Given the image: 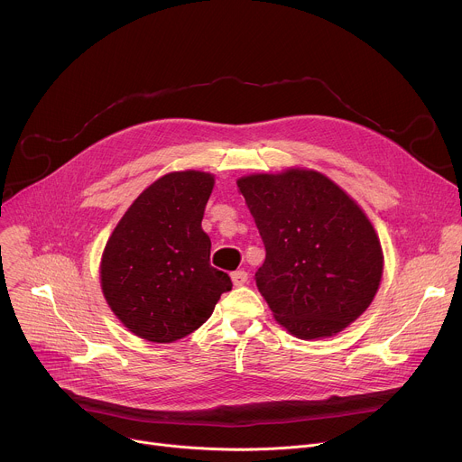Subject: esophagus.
<instances>
[{
  "label": "esophagus",
  "instance_id": "34e87169",
  "mask_svg": "<svg viewBox=\"0 0 462 462\" xmlns=\"http://www.w3.org/2000/svg\"><path fill=\"white\" fill-rule=\"evenodd\" d=\"M246 282H248V274H246L245 271H236V273H232V283H234L236 287H243Z\"/></svg>",
  "mask_w": 462,
  "mask_h": 462
}]
</instances>
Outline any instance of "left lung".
<instances>
[{
  "label": "left lung",
  "mask_w": 462,
  "mask_h": 462,
  "mask_svg": "<svg viewBox=\"0 0 462 462\" xmlns=\"http://www.w3.org/2000/svg\"><path fill=\"white\" fill-rule=\"evenodd\" d=\"M265 245L255 285L274 318L303 340L340 333L373 301L382 248L351 197L318 171L237 180Z\"/></svg>",
  "instance_id": "1"
}]
</instances>
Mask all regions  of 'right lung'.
<instances>
[{
	"mask_svg": "<svg viewBox=\"0 0 462 462\" xmlns=\"http://www.w3.org/2000/svg\"><path fill=\"white\" fill-rule=\"evenodd\" d=\"M214 177L173 171L148 186L113 230L100 265L104 296L131 333L170 344L199 328L223 292L226 273L210 265L201 228Z\"/></svg>",
	"mask_w": 462,
	"mask_h": 462,
	"instance_id": "obj_1",
	"label": "right lung"
}]
</instances>
